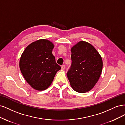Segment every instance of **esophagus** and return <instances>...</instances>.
I'll return each mask as SVG.
<instances>
[{
  "mask_svg": "<svg viewBox=\"0 0 125 125\" xmlns=\"http://www.w3.org/2000/svg\"><path fill=\"white\" fill-rule=\"evenodd\" d=\"M65 65H63L61 66V70H64V69H65Z\"/></svg>",
  "mask_w": 125,
  "mask_h": 125,
  "instance_id": "obj_1",
  "label": "esophagus"
}]
</instances>
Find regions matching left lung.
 Returning a JSON list of instances; mask_svg holds the SVG:
<instances>
[{
	"mask_svg": "<svg viewBox=\"0 0 125 125\" xmlns=\"http://www.w3.org/2000/svg\"><path fill=\"white\" fill-rule=\"evenodd\" d=\"M71 67L67 76L72 88L85 93L93 88L101 74L103 62L95 48L85 41H80L71 48Z\"/></svg>",
	"mask_w": 125,
	"mask_h": 125,
	"instance_id": "left-lung-1",
	"label": "left lung"
}]
</instances>
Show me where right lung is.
<instances>
[{"instance_id": "1", "label": "right lung", "mask_w": 125, "mask_h": 125, "mask_svg": "<svg viewBox=\"0 0 125 125\" xmlns=\"http://www.w3.org/2000/svg\"><path fill=\"white\" fill-rule=\"evenodd\" d=\"M54 47L49 40L39 39L27 46L20 57V71L27 83L36 90L47 89L61 69L52 54Z\"/></svg>"}]
</instances>
